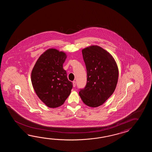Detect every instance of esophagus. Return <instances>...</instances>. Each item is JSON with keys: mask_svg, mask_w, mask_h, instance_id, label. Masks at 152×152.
I'll list each match as a JSON object with an SVG mask.
<instances>
[{"mask_svg": "<svg viewBox=\"0 0 152 152\" xmlns=\"http://www.w3.org/2000/svg\"><path fill=\"white\" fill-rule=\"evenodd\" d=\"M73 87H75V86H76V82H75V81H73Z\"/></svg>", "mask_w": 152, "mask_h": 152, "instance_id": "34e87169", "label": "esophagus"}]
</instances>
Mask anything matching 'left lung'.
<instances>
[{
    "label": "left lung",
    "mask_w": 152,
    "mask_h": 152,
    "mask_svg": "<svg viewBox=\"0 0 152 152\" xmlns=\"http://www.w3.org/2000/svg\"><path fill=\"white\" fill-rule=\"evenodd\" d=\"M86 71L87 83L80 89L79 96L87 106L102 105L113 94L116 87L118 69L113 57L97 45L83 49Z\"/></svg>",
    "instance_id": "obj_1"
}]
</instances>
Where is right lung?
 <instances>
[{
    "label": "right lung",
    "instance_id": "1",
    "mask_svg": "<svg viewBox=\"0 0 152 152\" xmlns=\"http://www.w3.org/2000/svg\"><path fill=\"white\" fill-rule=\"evenodd\" d=\"M66 58L65 53L49 49L39 56L32 69L31 83L36 94L51 108L64 103L73 87L63 68Z\"/></svg>",
    "mask_w": 152,
    "mask_h": 152
}]
</instances>
